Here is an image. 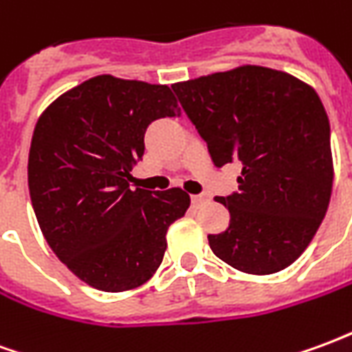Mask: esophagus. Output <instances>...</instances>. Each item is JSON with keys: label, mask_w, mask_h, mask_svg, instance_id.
I'll use <instances>...</instances> for the list:
<instances>
[{"label": "esophagus", "mask_w": 352, "mask_h": 352, "mask_svg": "<svg viewBox=\"0 0 352 352\" xmlns=\"http://www.w3.org/2000/svg\"><path fill=\"white\" fill-rule=\"evenodd\" d=\"M206 199H207L206 194H192L190 196V201L194 207H199L204 201H206Z\"/></svg>", "instance_id": "esophagus-1"}]
</instances>
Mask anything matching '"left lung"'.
I'll list each match as a JSON object with an SVG mask.
<instances>
[{
	"mask_svg": "<svg viewBox=\"0 0 352 352\" xmlns=\"http://www.w3.org/2000/svg\"><path fill=\"white\" fill-rule=\"evenodd\" d=\"M214 166L241 162L239 188L214 198L230 226L207 236L232 267L270 275L300 258L317 234L333 183L330 122L317 92L262 65L171 85Z\"/></svg>",
	"mask_w": 352,
	"mask_h": 352,
	"instance_id": "left-lung-1",
	"label": "left lung"
}]
</instances>
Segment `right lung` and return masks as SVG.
Here are the masks:
<instances>
[{"instance_id":"add662e5","label":"right lung","mask_w":352,"mask_h":352,"mask_svg":"<svg viewBox=\"0 0 352 352\" xmlns=\"http://www.w3.org/2000/svg\"><path fill=\"white\" fill-rule=\"evenodd\" d=\"M181 115L171 88L98 75L67 90L35 124L28 186L43 236L80 280L124 292L151 279L168 228L190 206L181 188H130L148 124Z\"/></svg>"}]
</instances>
